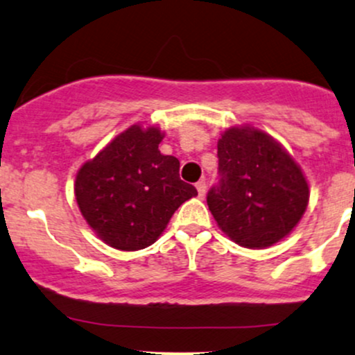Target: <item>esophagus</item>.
I'll use <instances>...</instances> for the list:
<instances>
[{
  "label": "esophagus",
  "instance_id": "1",
  "mask_svg": "<svg viewBox=\"0 0 355 355\" xmlns=\"http://www.w3.org/2000/svg\"><path fill=\"white\" fill-rule=\"evenodd\" d=\"M195 187H197V191H198V197H200V198H203V197H205V191H207V183L205 182H198L197 183V185H195Z\"/></svg>",
  "mask_w": 355,
  "mask_h": 355
}]
</instances>
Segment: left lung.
<instances>
[{"label":"left lung","instance_id":"obj_1","mask_svg":"<svg viewBox=\"0 0 355 355\" xmlns=\"http://www.w3.org/2000/svg\"><path fill=\"white\" fill-rule=\"evenodd\" d=\"M218 187L207 203L218 229L243 248L282 242L309 205V182L282 144L254 125L229 126L217 141Z\"/></svg>","mask_w":355,"mask_h":355}]
</instances>
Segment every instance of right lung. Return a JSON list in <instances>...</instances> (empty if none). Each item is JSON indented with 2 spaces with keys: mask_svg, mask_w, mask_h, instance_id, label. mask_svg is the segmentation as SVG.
Returning <instances> with one entry per match:
<instances>
[{
  "mask_svg": "<svg viewBox=\"0 0 355 355\" xmlns=\"http://www.w3.org/2000/svg\"><path fill=\"white\" fill-rule=\"evenodd\" d=\"M160 126L135 123L110 140L76 172L75 198L96 237L116 250L152 245L183 202L197 197L180 180V162L158 145Z\"/></svg>",
  "mask_w": 355,
  "mask_h": 355,
  "instance_id": "add662e5",
  "label": "right lung"
}]
</instances>
